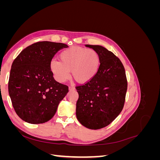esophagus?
I'll return each mask as SVG.
<instances>
[{
  "instance_id": "1",
  "label": "esophagus",
  "mask_w": 160,
  "mask_h": 160,
  "mask_svg": "<svg viewBox=\"0 0 160 160\" xmlns=\"http://www.w3.org/2000/svg\"><path fill=\"white\" fill-rule=\"evenodd\" d=\"M75 87H73V86H70V87H69V91H73V90H75Z\"/></svg>"
}]
</instances>
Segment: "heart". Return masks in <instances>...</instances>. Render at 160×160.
<instances>
[{
  "instance_id": "1",
  "label": "heart",
  "mask_w": 160,
  "mask_h": 160,
  "mask_svg": "<svg viewBox=\"0 0 160 160\" xmlns=\"http://www.w3.org/2000/svg\"><path fill=\"white\" fill-rule=\"evenodd\" d=\"M60 61L52 59L49 68L55 79L63 83L70 77V71L76 81L85 83L98 73L100 66V57L94 49L72 46L62 51Z\"/></svg>"
}]
</instances>
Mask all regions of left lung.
<instances>
[{
  "instance_id": "obj_1",
  "label": "left lung",
  "mask_w": 160,
  "mask_h": 160,
  "mask_svg": "<svg viewBox=\"0 0 160 160\" xmlns=\"http://www.w3.org/2000/svg\"><path fill=\"white\" fill-rule=\"evenodd\" d=\"M85 46L98 52L100 66L93 79L76 87V115L85 128L99 129L108 126L122 111L128 81L122 62L112 52L100 45Z\"/></svg>"
}]
</instances>
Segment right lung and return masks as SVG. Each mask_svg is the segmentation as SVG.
<instances>
[{
    "label": "right lung",
    "mask_w": 160,
    "mask_h": 160,
    "mask_svg": "<svg viewBox=\"0 0 160 160\" xmlns=\"http://www.w3.org/2000/svg\"><path fill=\"white\" fill-rule=\"evenodd\" d=\"M69 47L61 42H37L23 49L14 60L8 81V93L18 117L31 124L49 121L68 93V86L52 77L50 61L59 50Z\"/></svg>",
    "instance_id": "right-lung-1"
}]
</instances>
